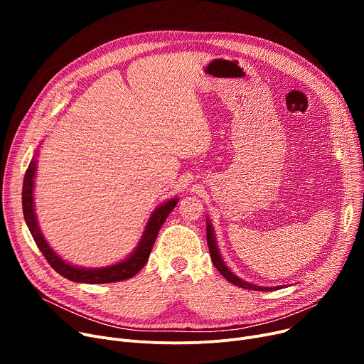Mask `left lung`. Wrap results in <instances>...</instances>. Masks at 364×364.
I'll return each mask as SVG.
<instances>
[{
	"label": "left lung",
	"mask_w": 364,
	"mask_h": 364,
	"mask_svg": "<svg viewBox=\"0 0 364 364\" xmlns=\"http://www.w3.org/2000/svg\"><path fill=\"white\" fill-rule=\"evenodd\" d=\"M206 240H208V247H209V254H211V258H213V262L215 265V269L228 280L232 284L235 286H239V288H243V289H250V291H274V289H279L280 286H274V288H264V286H257V284H251L247 283L242 279H239L236 274H233L230 272V269H227L225 262L223 261L221 255H220V251H218V246H217V242H215V235H214V228H213V224L209 220H206Z\"/></svg>",
	"instance_id": "8db88e82"
}]
</instances>
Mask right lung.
<instances>
[{
  "mask_svg": "<svg viewBox=\"0 0 364 364\" xmlns=\"http://www.w3.org/2000/svg\"><path fill=\"white\" fill-rule=\"evenodd\" d=\"M35 171H36V156L31 161L26 174L23 178V190H22V206H23V217L28 224L29 232L36 243V246L40 247V251L48 261V264L53 267V269L62 274L63 277L72 280V282H78V283H113V282H121L127 280L136 276L149 259L150 251L153 247V243L156 240V236L161 230L162 224L165 223L166 217L172 209L176 208L178 203V198H172L166 200L165 203L159 205L153 214L150 215L146 228L143 232V236L137 245L134 252L125 258L124 261L113 264L109 267H102V269H81V267L72 265L62 259L59 255H57L47 240L44 239L41 228L38 225L36 215H35V206H33V186H35Z\"/></svg>",
  "mask_w": 364,
  "mask_h": 364,
  "instance_id": "add662e5",
  "label": "right lung"
}]
</instances>
